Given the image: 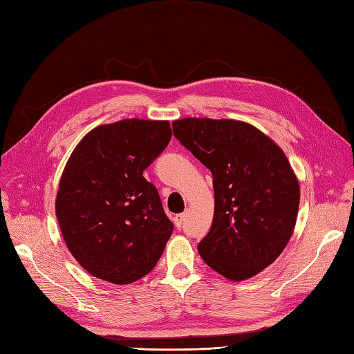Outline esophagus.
<instances>
[{"mask_svg": "<svg viewBox=\"0 0 354 354\" xmlns=\"http://www.w3.org/2000/svg\"><path fill=\"white\" fill-rule=\"evenodd\" d=\"M173 222H175L176 228H183L185 223V214H176L175 217H173Z\"/></svg>", "mask_w": 354, "mask_h": 354, "instance_id": "esophagus-1", "label": "esophagus"}]
</instances>
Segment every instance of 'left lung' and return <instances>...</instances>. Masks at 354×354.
Listing matches in <instances>:
<instances>
[{
	"mask_svg": "<svg viewBox=\"0 0 354 354\" xmlns=\"http://www.w3.org/2000/svg\"><path fill=\"white\" fill-rule=\"evenodd\" d=\"M173 135L212 171L214 217L198 251L225 278L257 275L288 245L299 185L283 150L257 127L237 120L183 118Z\"/></svg>",
	"mask_w": 354,
	"mask_h": 354,
	"instance_id": "1",
	"label": "left lung"
}]
</instances>
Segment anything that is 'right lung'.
I'll return each mask as SVG.
<instances>
[{
	"instance_id": "add662e5",
	"label": "right lung",
	"mask_w": 354,
	"mask_h": 354,
	"mask_svg": "<svg viewBox=\"0 0 354 354\" xmlns=\"http://www.w3.org/2000/svg\"><path fill=\"white\" fill-rule=\"evenodd\" d=\"M170 138L169 122L127 118L97 126L71 153L56 217L73 257L93 277L129 284L160 260L173 223L142 171Z\"/></svg>"
}]
</instances>
